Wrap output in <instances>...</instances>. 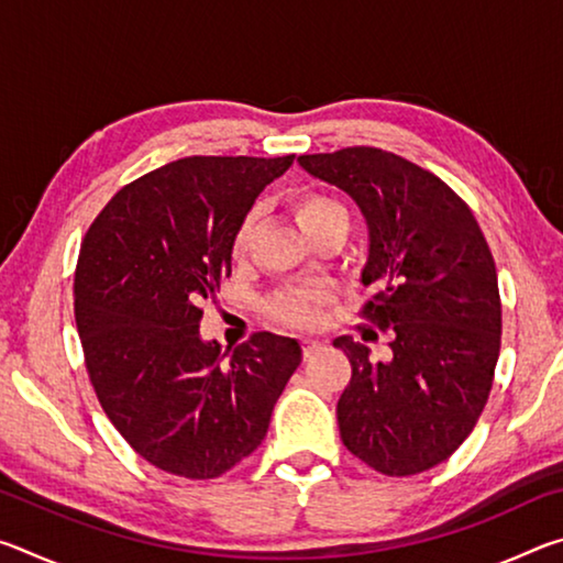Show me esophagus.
Listing matches in <instances>:
<instances>
[{
  "instance_id": "obj_1",
  "label": "esophagus",
  "mask_w": 563,
  "mask_h": 563,
  "mask_svg": "<svg viewBox=\"0 0 563 563\" xmlns=\"http://www.w3.org/2000/svg\"><path fill=\"white\" fill-rule=\"evenodd\" d=\"M320 347H322V345H320L318 340H302V355H305V357H310L312 352H318Z\"/></svg>"
}]
</instances>
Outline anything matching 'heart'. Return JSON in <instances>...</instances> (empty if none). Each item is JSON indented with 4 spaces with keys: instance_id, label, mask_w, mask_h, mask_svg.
Listing matches in <instances>:
<instances>
[{
    "instance_id": "obj_1",
    "label": "heart",
    "mask_w": 563,
    "mask_h": 563,
    "mask_svg": "<svg viewBox=\"0 0 563 563\" xmlns=\"http://www.w3.org/2000/svg\"><path fill=\"white\" fill-rule=\"evenodd\" d=\"M295 218L305 233L310 238L325 231L330 225H347V211L342 208L340 201L328 196L318 194V190H310V194H302L295 203ZM247 235H251V221H245L233 238L231 245V258L233 263H243L245 258V245ZM328 302V292L320 288H288L275 292L268 302V316L280 322V325L288 328H316L322 320V308Z\"/></svg>"
}]
</instances>
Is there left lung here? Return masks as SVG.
<instances>
[{"label": "left lung", "mask_w": 563, "mask_h": 563, "mask_svg": "<svg viewBox=\"0 0 563 563\" xmlns=\"http://www.w3.org/2000/svg\"><path fill=\"white\" fill-rule=\"evenodd\" d=\"M355 198L369 225L362 318L393 335L369 360L347 335L350 383L338 399L342 444L387 476L432 470L460 450L487 405L501 347L497 268L479 223L430 170L373 146L300 156Z\"/></svg>", "instance_id": "left-lung-1"}]
</instances>
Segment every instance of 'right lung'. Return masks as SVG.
I'll return each mask as SVG.
<instances>
[{
    "label": "right lung",
    "mask_w": 563,
    "mask_h": 563,
    "mask_svg": "<svg viewBox=\"0 0 563 563\" xmlns=\"http://www.w3.org/2000/svg\"><path fill=\"white\" fill-rule=\"evenodd\" d=\"M292 158H178L123 186L84 235L74 318L87 373L111 424L161 472L233 470L300 365L292 338L255 332L223 360L198 332L238 228Z\"/></svg>",
    "instance_id": "obj_1"
}]
</instances>
